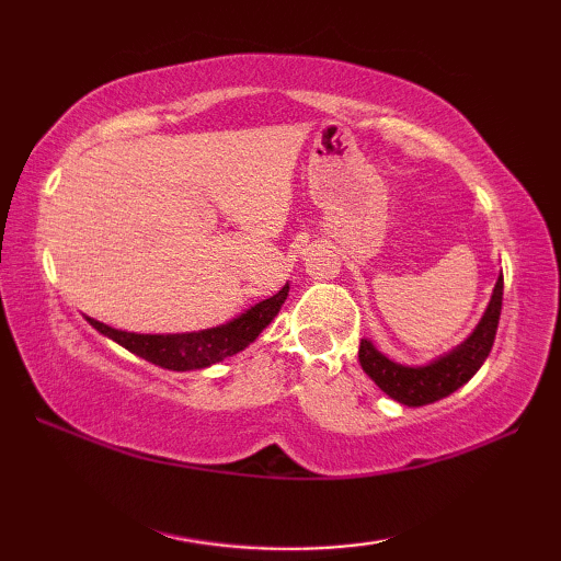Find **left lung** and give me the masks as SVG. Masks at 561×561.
Wrapping results in <instances>:
<instances>
[{
  "label": "left lung",
  "mask_w": 561,
  "mask_h": 561,
  "mask_svg": "<svg viewBox=\"0 0 561 561\" xmlns=\"http://www.w3.org/2000/svg\"><path fill=\"white\" fill-rule=\"evenodd\" d=\"M502 311V274L492 289V297L488 301V309L472 334L450 348L448 354L428 360L421 366L398 364V360L381 354L371 341L360 339L358 346V360L360 368L371 376V381L381 388V391L393 398V401L403 403L408 408L428 405L440 401V398L450 396L465 386L470 378L480 371L490 356V348L495 344L497 324Z\"/></svg>",
  "instance_id": "obj_1"
}]
</instances>
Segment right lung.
<instances>
[{
	"label": "right lung",
	"instance_id": "right-lung-1",
	"mask_svg": "<svg viewBox=\"0 0 561 561\" xmlns=\"http://www.w3.org/2000/svg\"><path fill=\"white\" fill-rule=\"evenodd\" d=\"M289 294V284L274 294L270 299L254 304L240 317L225 321L220 327L190 331V334H133V331H121L101 321L87 317L89 324L128 348L130 354L150 360L168 371H195V368H207L213 364L240 354L257 339L264 329L272 324V319L279 314L284 299Z\"/></svg>",
	"mask_w": 561,
	"mask_h": 561
}]
</instances>
